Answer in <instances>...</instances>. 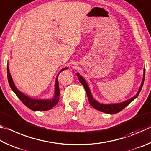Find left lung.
<instances>
[{
    "label": "left lung",
    "instance_id": "left-lung-1",
    "mask_svg": "<svg viewBox=\"0 0 151 151\" xmlns=\"http://www.w3.org/2000/svg\"><path fill=\"white\" fill-rule=\"evenodd\" d=\"M145 69H144L143 78H142L141 85L140 88H139V90L137 92V95L135 96H133V98H130L129 100L125 101V102H123L122 103L115 104H102L96 102V101L92 98V96L90 91L89 87L88 86L86 81H84V79L81 76L79 75L78 73L76 74V75L78 76V78L79 81H80L81 83L83 85L84 89L86 90L87 96H88V101L90 105H91L92 107H94L95 109H98V110L104 112V113L109 114H115L118 113L119 111H121L123 109H124L126 106H128L129 104L132 102L134 99H135V98L138 96L139 94L140 93L141 90L142 89V87L143 86V83L145 81Z\"/></svg>",
    "mask_w": 151,
    "mask_h": 151
}]
</instances>
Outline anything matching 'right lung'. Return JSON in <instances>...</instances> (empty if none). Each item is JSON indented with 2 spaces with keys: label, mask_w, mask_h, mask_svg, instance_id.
<instances>
[{
  "label": "right lung",
  "mask_w": 151,
  "mask_h": 151,
  "mask_svg": "<svg viewBox=\"0 0 151 151\" xmlns=\"http://www.w3.org/2000/svg\"><path fill=\"white\" fill-rule=\"evenodd\" d=\"M67 68H64L60 71L59 73H61L62 71L67 69ZM59 75H57L55 82V93L54 98L53 99L51 100H35L32 99L28 96H26L22 93L20 92V91L16 88L15 86L14 82L12 81V78L11 77L10 73L9 72V68L7 65V76H8V81H9V83L11 89L13 90V92L15 93L16 95L20 98V100L22 101L24 105L26 106L28 108L32 109L33 111H46L49 110V109H51L53 107H54L56 104L58 103L59 100V95H60V90H59V81H58V76Z\"/></svg>",
  "instance_id": "1"
}]
</instances>
